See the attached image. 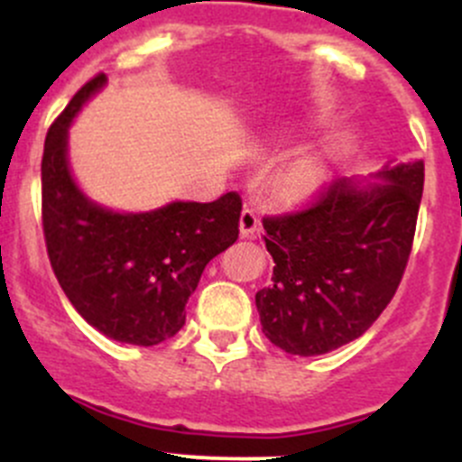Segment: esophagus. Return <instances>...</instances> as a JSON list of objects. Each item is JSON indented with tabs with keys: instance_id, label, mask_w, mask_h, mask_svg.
I'll return each instance as SVG.
<instances>
[{
	"instance_id": "34e87169",
	"label": "esophagus",
	"mask_w": 462,
	"mask_h": 462,
	"mask_svg": "<svg viewBox=\"0 0 462 462\" xmlns=\"http://www.w3.org/2000/svg\"><path fill=\"white\" fill-rule=\"evenodd\" d=\"M239 230H241V236H245V239H248V236L257 235V230H259V218H257V214L253 212V209L245 208L244 212H241Z\"/></svg>"
}]
</instances>
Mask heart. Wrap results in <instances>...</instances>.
Here are the masks:
<instances>
[{"label": "heart", "instance_id": "b5f03b06", "mask_svg": "<svg viewBox=\"0 0 462 462\" xmlns=\"http://www.w3.org/2000/svg\"><path fill=\"white\" fill-rule=\"evenodd\" d=\"M326 179V161L319 152H304L288 158L277 170V192L288 201H306L319 192Z\"/></svg>", "mask_w": 462, "mask_h": 462}]
</instances>
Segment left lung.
Segmentation results:
<instances>
[{"mask_svg":"<svg viewBox=\"0 0 462 462\" xmlns=\"http://www.w3.org/2000/svg\"><path fill=\"white\" fill-rule=\"evenodd\" d=\"M425 162H384L337 179L313 208L263 218L273 283L257 292L261 330L291 356L313 357L371 328L411 253Z\"/></svg>","mask_w":462,"mask_h":462,"instance_id":"1","label":"left lung"}]
</instances>
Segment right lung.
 <instances>
[{"label": "right lung", "instance_id": "obj_1", "mask_svg": "<svg viewBox=\"0 0 462 462\" xmlns=\"http://www.w3.org/2000/svg\"><path fill=\"white\" fill-rule=\"evenodd\" d=\"M93 78L51 125L42 156V218L51 265L73 309L97 333L134 346L174 337L205 265L239 236L241 199L171 201L118 212L88 199L69 165V129L102 91Z\"/></svg>", "mask_w": 462, "mask_h": 462}]
</instances>
